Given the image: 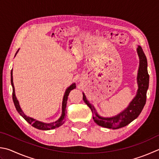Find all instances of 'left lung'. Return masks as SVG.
<instances>
[{"label": "left lung", "instance_id": "left-lung-1", "mask_svg": "<svg viewBox=\"0 0 159 159\" xmlns=\"http://www.w3.org/2000/svg\"><path fill=\"white\" fill-rule=\"evenodd\" d=\"M136 50L139 57V67L137 75V84L139 88L136 96L122 111L112 117L101 116L98 114L94 106L86 99L85 94L84 93H82L84 101L91 110L93 119L99 126L112 129H117L127 126L138 118L145 106L149 78L148 72V61L141 47L138 46Z\"/></svg>", "mask_w": 159, "mask_h": 159}]
</instances>
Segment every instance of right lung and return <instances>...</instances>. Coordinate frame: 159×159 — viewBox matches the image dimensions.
<instances>
[{"mask_svg":"<svg viewBox=\"0 0 159 159\" xmlns=\"http://www.w3.org/2000/svg\"><path fill=\"white\" fill-rule=\"evenodd\" d=\"M19 49L17 50L16 54L19 52ZM11 86H12V98H13V102L14 104V106L16 107V109L17 110V111L19 112V114L25 120L28 122L29 124H30L32 127H34L35 128L38 129H41V130H50V129H53L57 128L61 126V125L64 123L65 121V118H66V103H67V100H68V96L69 95L70 91L76 88V85L75 83L72 84L68 87L66 90L65 93L64 95V98H63V101H62V112H61V115L60 116L57 120H56L55 122H50V123H46V122H41L39 120H37L34 118H30V117L27 116L25 113H23V110L21 109V108L20 107V104L19 102V100H17V98L16 97V94H15V89H14V83H13V76H12V70H11Z\"/></svg>","mask_w":159,"mask_h":159,"instance_id":"1","label":"right lung"}]
</instances>
